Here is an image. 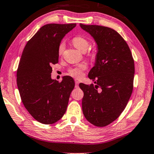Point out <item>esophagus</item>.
<instances>
[{"mask_svg":"<svg viewBox=\"0 0 154 154\" xmlns=\"http://www.w3.org/2000/svg\"><path fill=\"white\" fill-rule=\"evenodd\" d=\"M79 81H75V88H79Z\"/></svg>","mask_w":154,"mask_h":154,"instance_id":"34e87169","label":"esophagus"}]
</instances>
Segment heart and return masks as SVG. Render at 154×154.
Returning a JSON list of instances; mask_svg holds the SVG:
<instances>
[{"mask_svg":"<svg viewBox=\"0 0 154 154\" xmlns=\"http://www.w3.org/2000/svg\"><path fill=\"white\" fill-rule=\"evenodd\" d=\"M72 43L73 45H74L75 48H77L81 52H85L87 51L88 49H89L90 45H91V43H90V41L88 39H86V38L83 37V36H76L72 39ZM65 49V44L64 42H61L59 44V47H58V53H59V55H62L63 53V51ZM96 51H90L89 55L91 56V57L94 58L96 56ZM86 65L85 64H79L75 66L74 68H72L69 70V74L72 75L73 77L75 78H79L82 75V72L83 71H84L85 69H86Z\"/></svg>","mask_w":154,"mask_h":154,"instance_id":"obj_1","label":"heart"}]
</instances>
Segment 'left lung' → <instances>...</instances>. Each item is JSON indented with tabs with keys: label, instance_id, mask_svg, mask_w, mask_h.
<instances>
[{
	"label": "left lung",
	"instance_id": "8db88e82",
	"mask_svg": "<svg viewBox=\"0 0 154 154\" xmlns=\"http://www.w3.org/2000/svg\"><path fill=\"white\" fill-rule=\"evenodd\" d=\"M80 26L97 45L95 65L88 73L95 85L79 84L84 93L82 109L90 123L105 127L118 118L128 103L133 91L134 62L128 45L115 29Z\"/></svg>",
	"mask_w": 154,
	"mask_h": 154
}]
</instances>
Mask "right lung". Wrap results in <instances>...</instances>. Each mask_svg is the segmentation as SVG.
<instances>
[{
  "mask_svg": "<svg viewBox=\"0 0 154 154\" xmlns=\"http://www.w3.org/2000/svg\"><path fill=\"white\" fill-rule=\"evenodd\" d=\"M76 25L47 24L27 42L17 71V85L24 106L39 122L51 125L63 116L75 83L70 76L61 82L51 78V65L59 62L61 39Z\"/></svg>",
  "mask_w": 154,
  "mask_h": 154,
  "instance_id": "obj_1",
  "label": "right lung"
}]
</instances>
